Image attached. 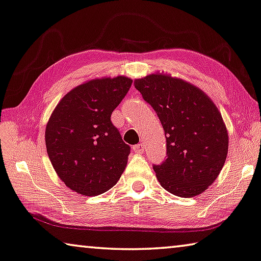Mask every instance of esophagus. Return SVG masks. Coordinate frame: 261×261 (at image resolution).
Returning <instances> with one entry per match:
<instances>
[{
	"instance_id": "obj_1",
	"label": "esophagus",
	"mask_w": 261,
	"mask_h": 261,
	"mask_svg": "<svg viewBox=\"0 0 261 261\" xmlns=\"http://www.w3.org/2000/svg\"><path fill=\"white\" fill-rule=\"evenodd\" d=\"M144 148L146 147H144L143 143H139V144H135V146L133 147V150L138 153H142L144 151Z\"/></svg>"
}]
</instances>
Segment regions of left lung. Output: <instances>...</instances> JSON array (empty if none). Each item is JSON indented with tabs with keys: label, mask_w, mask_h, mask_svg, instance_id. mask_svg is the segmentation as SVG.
Returning <instances> with one entry per match:
<instances>
[{
	"label": "left lung",
	"mask_w": 261,
	"mask_h": 261,
	"mask_svg": "<svg viewBox=\"0 0 261 261\" xmlns=\"http://www.w3.org/2000/svg\"><path fill=\"white\" fill-rule=\"evenodd\" d=\"M134 85L165 133L168 157L152 166L161 186L181 198L201 194L228 155V130L219 109L198 87L168 74H150Z\"/></svg>",
	"instance_id": "obj_1"
}]
</instances>
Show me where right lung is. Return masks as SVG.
Segmentation results:
<instances>
[{"mask_svg": "<svg viewBox=\"0 0 261 261\" xmlns=\"http://www.w3.org/2000/svg\"><path fill=\"white\" fill-rule=\"evenodd\" d=\"M126 76L88 81L59 101L46 125L47 153L60 179L76 193L98 195L118 182L130 147L111 114L132 85Z\"/></svg>", "mask_w": 261, "mask_h": 261, "instance_id": "1", "label": "right lung"}]
</instances>
